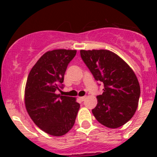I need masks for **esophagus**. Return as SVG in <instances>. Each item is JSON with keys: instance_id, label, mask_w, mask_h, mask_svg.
I'll use <instances>...</instances> for the list:
<instances>
[{"instance_id": "esophagus-1", "label": "esophagus", "mask_w": 157, "mask_h": 157, "mask_svg": "<svg viewBox=\"0 0 157 157\" xmlns=\"http://www.w3.org/2000/svg\"><path fill=\"white\" fill-rule=\"evenodd\" d=\"M80 99L83 102V101H84L86 99V96H81V97H80Z\"/></svg>"}]
</instances>
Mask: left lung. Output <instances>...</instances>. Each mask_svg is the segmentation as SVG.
<instances>
[{
  "instance_id": "obj_1",
  "label": "left lung",
  "mask_w": 157,
  "mask_h": 157,
  "mask_svg": "<svg viewBox=\"0 0 157 157\" xmlns=\"http://www.w3.org/2000/svg\"><path fill=\"white\" fill-rule=\"evenodd\" d=\"M80 56L95 80L104 84L102 94L96 96L93 115L105 127H121L132 118L138 105L140 88L135 74L110 51L80 50Z\"/></svg>"
}]
</instances>
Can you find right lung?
<instances>
[{
    "instance_id": "add662e5",
    "label": "right lung",
    "mask_w": 157,
    "mask_h": 157,
    "mask_svg": "<svg viewBox=\"0 0 157 157\" xmlns=\"http://www.w3.org/2000/svg\"><path fill=\"white\" fill-rule=\"evenodd\" d=\"M77 51L57 49L44 54L30 71L25 89V105L35 124L58 137L74 126L80 104L71 96L56 94L62 89L67 65Z\"/></svg>"
}]
</instances>
